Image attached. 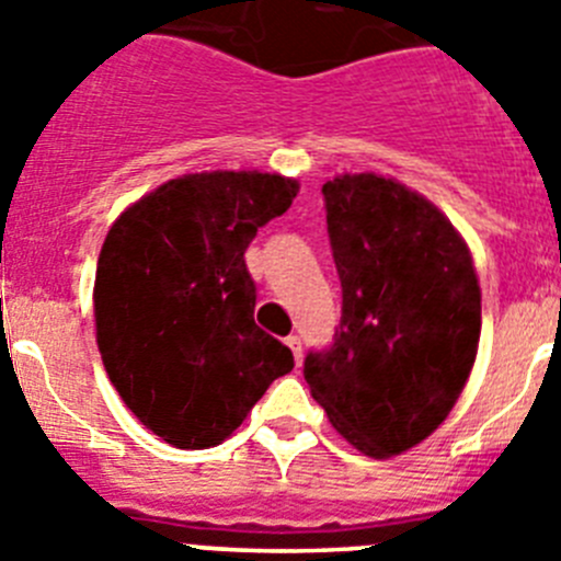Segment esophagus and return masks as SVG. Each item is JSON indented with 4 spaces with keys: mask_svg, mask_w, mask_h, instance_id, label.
Listing matches in <instances>:
<instances>
[{
    "mask_svg": "<svg viewBox=\"0 0 561 561\" xmlns=\"http://www.w3.org/2000/svg\"><path fill=\"white\" fill-rule=\"evenodd\" d=\"M286 345H289L291 354H295V362L304 359V348H300V336H297V334H289V336H286Z\"/></svg>",
    "mask_w": 561,
    "mask_h": 561,
    "instance_id": "1",
    "label": "esophagus"
}]
</instances>
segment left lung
<instances>
[{
  "instance_id": "1",
  "label": "left lung",
  "mask_w": 561,
  "mask_h": 561,
  "mask_svg": "<svg viewBox=\"0 0 561 561\" xmlns=\"http://www.w3.org/2000/svg\"><path fill=\"white\" fill-rule=\"evenodd\" d=\"M323 196L342 317L304 376L342 438L390 458L438 430L472 374L478 275L453 221L401 182L342 173Z\"/></svg>"
}]
</instances>
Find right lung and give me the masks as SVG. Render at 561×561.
Returning <instances> with one entry per match:
<instances>
[{"label":"right lung","instance_id":"obj_1","mask_svg":"<svg viewBox=\"0 0 561 561\" xmlns=\"http://www.w3.org/2000/svg\"><path fill=\"white\" fill-rule=\"evenodd\" d=\"M280 173H185L134 202L103 241L95 329L103 368L137 419L180 449L216 447L277 376L284 342L255 325L244 252L289 210Z\"/></svg>","mask_w":561,"mask_h":561}]
</instances>
